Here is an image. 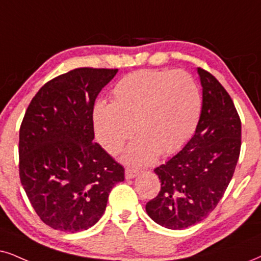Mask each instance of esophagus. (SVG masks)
<instances>
[{
    "label": "esophagus",
    "instance_id": "esophagus-1",
    "mask_svg": "<svg viewBox=\"0 0 261 261\" xmlns=\"http://www.w3.org/2000/svg\"><path fill=\"white\" fill-rule=\"evenodd\" d=\"M138 174V171L136 170H133L130 169V167H127L126 170H125V177L127 178V179H131V178H135Z\"/></svg>",
    "mask_w": 261,
    "mask_h": 261
}]
</instances>
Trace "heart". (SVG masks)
I'll return each mask as SVG.
<instances>
[{
  "mask_svg": "<svg viewBox=\"0 0 261 261\" xmlns=\"http://www.w3.org/2000/svg\"><path fill=\"white\" fill-rule=\"evenodd\" d=\"M201 110L202 97L191 75L182 71L140 70L114 85L112 103L95 105L92 124L96 140L108 153L119 151L136 134L124 160L143 166L159 153L173 154L186 146L195 134Z\"/></svg>",
  "mask_w": 261,
  "mask_h": 261,
  "instance_id": "heart-1",
  "label": "heart"
}]
</instances>
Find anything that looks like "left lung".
<instances>
[{
  "instance_id": "obj_1",
  "label": "left lung",
  "mask_w": 261,
  "mask_h": 261,
  "mask_svg": "<svg viewBox=\"0 0 261 261\" xmlns=\"http://www.w3.org/2000/svg\"><path fill=\"white\" fill-rule=\"evenodd\" d=\"M202 110L195 135L179 153L154 170L161 189L146 204L161 226L182 230L206 218L222 199L241 150V119L217 78L197 68Z\"/></svg>"
}]
</instances>
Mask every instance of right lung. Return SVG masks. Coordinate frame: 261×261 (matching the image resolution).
I'll return each instance as SVG.
<instances>
[{"mask_svg": "<svg viewBox=\"0 0 261 261\" xmlns=\"http://www.w3.org/2000/svg\"><path fill=\"white\" fill-rule=\"evenodd\" d=\"M118 70L81 67L58 75L30 102L19 131V176L44 224L67 232L98 222L124 167L94 141L98 92Z\"/></svg>", "mask_w": 261, "mask_h": 261, "instance_id": "obj_1", "label": "right lung"}]
</instances>
